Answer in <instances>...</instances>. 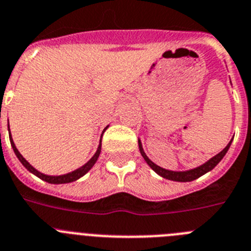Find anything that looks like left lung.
Segmentation results:
<instances>
[{
	"label": "left lung",
	"mask_w": 251,
	"mask_h": 251,
	"mask_svg": "<svg viewBox=\"0 0 251 251\" xmlns=\"http://www.w3.org/2000/svg\"><path fill=\"white\" fill-rule=\"evenodd\" d=\"M231 142H233V139H231V141L227 143V146L225 147V148L223 149L220 153H218L217 155H214L213 158H210L208 162H205L204 164L199 165V167L194 168V169H189V171H184V172H172V171H167V169H164V168L158 167L157 164H154V163L151 162L148 157H147L146 151H144L143 147H142V142L139 141V139H138V146H139V151H141L142 157L144 158V160L147 162V164H148L149 167H151V169H153V171L158 174V176H163V178L168 179V180L192 181V180H195V179H198L199 176H204V174L208 173V172H210L211 169H214V168L218 165V163H219L220 160L224 158V155L226 154V151H229Z\"/></svg>",
	"instance_id": "8db88e82"
}]
</instances>
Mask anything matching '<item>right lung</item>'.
Here are the masks:
<instances>
[{
  "instance_id": "obj_1",
  "label": "right lung",
  "mask_w": 251,
  "mask_h": 251,
  "mask_svg": "<svg viewBox=\"0 0 251 251\" xmlns=\"http://www.w3.org/2000/svg\"><path fill=\"white\" fill-rule=\"evenodd\" d=\"M107 127H108V126H107ZM8 130H10V126H8ZM10 142H11V146H12V148H13V151H15V154L17 155L18 160H20L22 164H24V167L26 168L27 171H29L32 174H34V176H38L40 179H42V180L47 181V183H50V184L72 183V181H75V180H77V179L82 178V176H83L86 173H88V172L92 169V167L96 164V162H97L98 157H100V147H102V143L100 142V146H98L97 151L94 153L93 157H92L91 159H89L88 162L86 163V164L82 165V167L78 168V169H75V171L71 172V173H67V174H63V176H47V174H43V173H41V172L37 171L36 168L32 167V165L29 164V163L27 162V160L25 159L24 157H22V154H21L20 151H18V149L16 148L15 142H13L12 135H11V132H10Z\"/></svg>"
}]
</instances>
